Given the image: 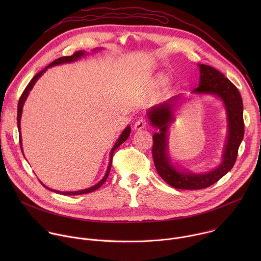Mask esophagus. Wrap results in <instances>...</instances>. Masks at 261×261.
Here are the masks:
<instances>
[{
  "label": "esophagus",
  "instance_id": "1",
  "mask_svg": "<svg viewBox=\"0 0 261 261\" xmlns=\"http://www.w3.org/2000/svg\"><path fill=\"white\" fill-rule=\"evenodd\" d=\"M133 128H134V130H135V131L142 130V129L146 128V122H145L143 119H139L137 122H135V124H134Z\"/></svg>",
  "mask_w": 261,
  "mask_h": 261
}]
</instances>
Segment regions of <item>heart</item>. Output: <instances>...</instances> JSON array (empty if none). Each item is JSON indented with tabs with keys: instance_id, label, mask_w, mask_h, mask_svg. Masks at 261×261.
<instances>
[{
	"instance_id": "heart-1",
	"label": "heart",
	"mask_w": 261,
	"mask_h": 261,
	"mask_svg": "<svg viewBox=\"0 0 261 261\" xmlns=\"http://www.w3.org/2000/svg\"><path fill=\"white\" fill-rule=\"evenodd\" d=\"M165 81H166V75H165V74L159 73V74H157L155 80H154V84H155L156 86H161V85L164 84Z\"/></svg>"
}]
</instances>
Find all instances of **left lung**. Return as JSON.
Returning <instances> with one entry per match:
<instances>
[{
	"instance_id": "8db88e82",
	"label": "left lung",
	"mask_w": 261,
	"mask_h": 261,
	"mask_svg": "<svg viewBox=\"0 0 261 261\" xmlns=\"http://www.w3.org/2000/svg\"><path fill=\"white\" fill-rule=\"evenodd\" d=\"M199 85L192 91L196 95H213L224 105L227 116V138L222 154L221 163L206 172H192L174 165L169 157L168 130L175 121V109L184 100L182 95H176L167 101L157 104L147 110L146 117L150 124L158 129L153 135V159L159 175L173 188L199 190L210 187L224 176L234 165L240 144L244 138L243 101L237 87L215 68L198 64Z\"/></svg>"
}]
</instances>
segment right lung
I'll return each instance as SVG.
<instances>
[{
    "label": "right lung",
    "mask_w": 261,
    "mask_h": 261,
    "mask_svg": "<svg viewBox=\"0 0 261 261\" xmlns=\"http://www.w3.org/2000/svg\"><path fill=\"white\" fill-rule=\"evenodd\" d=\"M100 49H101V48H95V49H94V51H98V50H100ZM88 54H89V53H87V51H85V50H79V51H76V53H74L72 56L59 58V59H57L56 61H54L53 63H50L48 66H46L42 71H40L39 73H37L36 75L32 79V81L29 83V85H28V86H27V88L24 89V91H23L22 95L20 96L19 101H18V105H17V128H18V132H19V143H20L21 152H22V144H21V134H20V119H21V114H22V107H23V104H24V102H25V100H27V98H28V96H29V94H30L31 90H32V89H33V87L35 86L36 82L38 81V80L43 75V73H44L48 68L54 67V66H57V65H62V64H66V63H72V62H75V61H77V60L82 59L83 57L87 56ZM130 132H131V127H130V126H127V127L124 129V131L122 132V134L120 135L119 139L117 140V142L115 143V145L113 146V148H111L110 154H109V163H108V167H107V170H106V172H105V174H104L103 178H102L99 182H97L96 185L92 186V187H90V188H88V189L80 190V191L62 192V191H57V190L50 189V188L46 187V186H45L42 181H40V182L44 186V187H45L46 189H48V190H50V191H53V192L59 193V194H63V195H81V194H87V193H90V192H93V191L97 190L98 188H100L101 186L105 182L106 178L108 177V174H109V171H110L111 162H113V156H114L115 151L117 150V148H118V147H119V146H120L124 141H126V140H127V138H128V137H129V135H130ZM22 154H23V153H22Z\"/></svg>",
    "instance_id": "obj_1"
}]
</instances>
